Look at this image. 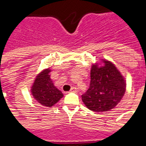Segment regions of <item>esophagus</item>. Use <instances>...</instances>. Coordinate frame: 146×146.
Listing matches in <instances>:
<instances>
[{
	"mask_svg": "<svg viewBox=\"0 0 146 146\" xmlns=\"http://www.w3.org/2000/svg\"><path fill=\"white\" fill-rule=\"evenodd\" d=\"M76 92V88H75V87H72L71 89H70V92Z\"/></svg>",
	"mask_w": 146,
	"mask_h": 146,
	"instance_id": "1",
	"label": "esophagus"
}]
</instances>
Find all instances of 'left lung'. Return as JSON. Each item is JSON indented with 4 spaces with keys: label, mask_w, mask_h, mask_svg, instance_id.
<instances>
[{
    "label": "left lung",
    "mask_w": 146,
    "mask_h": 146,
    "mask_svg": "<svg viewBox=\"0 0 146 146\" xmlns=\"http://www.w3.org/2000/svg\"><path fill=\"white\" fill-rule=\"evenodd\" d=\"M103 66L93 65L88 90L82 95V101L90 110L96 113L112 110L125 93L126 83L114 65L103 60Z\"/></svg>",
    "instance_id": "obj_1"
}]
</instances>
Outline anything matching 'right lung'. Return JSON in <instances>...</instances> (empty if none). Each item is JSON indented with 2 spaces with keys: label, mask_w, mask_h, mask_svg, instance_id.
<instances>
[{
  "label": "right lung",
  "mask_w": 146,
  "mask_h": 146,
  "mask_svg": "<svg viewBox=\"0 0 146 146\" xmlns=\"http://www.w3.org/2000/svg\"><path fill=\"white\" fill-rule=\"evenodd\" d=\"M49 69L44 70L36 76L32 86L31 92L33 98L40 104L51 107L63 97L61 91L56 88L50 78Z\"/></svg>",
  "instance_id": "right-lung-1"
}]
</instances>
